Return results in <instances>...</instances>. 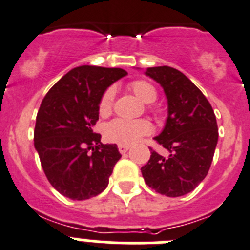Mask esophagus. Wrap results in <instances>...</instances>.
<instances>
[{
    "label": "esophagus",
    "mask_w": 250,
    "mask_h": 250,
    "mask_svg": "<svg viewBox=\"0 0 250 250\" xmlns=\"http://www.w3.org/2000/svg\"><path fill=\"white\" fill-rule=\"evenodd\" d=\"M118 149L121 153H125L129 149V146L128 145H118Z\"/></svg>",
    "instance_id": "34e87169"
}]
</instances>
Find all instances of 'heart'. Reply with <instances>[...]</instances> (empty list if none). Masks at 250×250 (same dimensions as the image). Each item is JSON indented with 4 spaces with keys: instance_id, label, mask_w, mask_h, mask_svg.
<instances>
[{
    "instance_id": "heart-1",
    "label": "heart",
    "mask_w": 250,
    "mask_h": 250,
    "mask_svg": "<svg viewBox=\"0 0 250 250\" xmlns=\"http://www.w3.org/2000/svg\"><path fill=\"white\" fill-rule=\"evenodd\" d=\"M128 88L145 103H152L157 98L156 88L146 80H134L128 84ZM113 101H114V88H108L99 101V113L102 116H108L112 112ZM151 132L152 125L147 119L125 121L118 118L113 119L112 122L105 125L104 137L109 142L118 143V145H132Z\"/></svg>"
}]
</instances>
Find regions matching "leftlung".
<instances>
[{
    "label": "left lung",
    "instance_id": "obj_1",
    "mask_svg": "<svg viewBox=\"0 0 250 250\" xmlns=\"http://www.w3.org/2000/svg\"><path fill=\"white\" fill-rule=\"evenodd\" d=\"M145 74L166 94V125L155 140L170 155L164 157L151 148L148 162L141 168L142 176L158 194L182 196L209 172L219 137L216 117L200 89L177 69L155 66Z\"/></svg>",
    "mask_w": 250,
    "mask_h": 250
}]
</instances>
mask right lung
I'll use <instances>...</instances> for the list:
<instances>
[{"mask_svg": "<svg viewBox=\"0 0 250 250\" xmlns=\"http://www.w3.org/2000/svg\"><path fill=\"white\" fill-rule=\"evenodd\" d=\"M125 75L119 68L82 65L65 74L41 102L35 148L50 184L71 200H86L105 190L122 157L117 145H103L93 127L103 93Z\"/></svg>", "mask_w": 250, "mask_h": 250, "instance_id": "add662e5", "label": "right lung"}]
</instances>
